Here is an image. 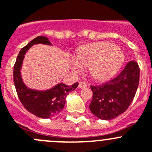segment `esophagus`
I'll list each match as a JSON object with an SVG mask.
<instances>
[{"instance_id": "34e87169", "label": "esophagus", "mask_w": 152, "mask_h": 152, "mask_svg": "<svg viewBox=\"0 0 152 152\" xmlns=\"http://www.w3.org/2000/svg\"><path fill=\"white\" fill-rule=\"evenodd\" d=\"M86 86H87V85H86V83H85V82H80L79 83V85H78V88H80V89H83V88H86Z\"/></svg>"}]
</instances>
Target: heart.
Here are the masks:
<instances>
[{"mask_svg": "<svg viewBox=\"0 0 152 152\" xmlns=\"http://www.w3.org/2000/svg\"><path fill=\"white\" fill-rule=\"evenodd\" d=\"M124 55L112 43L93 42L77 50L76 60L72 61L75 72L89 66V73L95 80L103 81L111 78L120 69Z\"/></svg>", "mask_w": 152, "mask_h": 152, "instance_id": "b5f03b06", "label": "heart"}]
</instances>
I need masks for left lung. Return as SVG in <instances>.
I'll list each match as a JSON object with an SVG mask.
<instances>
[{
	"mask_svg": "<svg viewBox=\"0 0 152 152\" xmlns=\"http://www.w3.org/2000/svg\"><path fill=\"white\" fill-rule=\"evenodd\" d=\"M140 81V67L130 61L115 77L102 84L90 86L91 112L98 118L110 120L123 113L134 99Z\"/></svg>",
	"mask_w": 152,
	"mask_h": 152,
	"instance_id": "1",
	"label": "left lung"
}]
</instances>
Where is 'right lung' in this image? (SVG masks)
Wrapping results in <instances>:
<instances>
[{
  "mask_svg": "<svg viewBox=\"0 0 152 152\" xmlns=\"http://www.w3.org/2000/svg\"><path fill=\"white\" fill-rule=\"evenodd\" d=\"M36 44L51 45L47 37H37L21 49L14 65V84L18 99L27 111L39 118H48L57 115L63 109L66 96L69 92L77 87L78 83L77 82L72 86L60 83L51 89L45 91L34 90L27 88L21 78V66L27 50Z\"/></svg>",
  "mask_w": 152,
  "mask_h": 152,
  "instance_id": "1",
  "label": "right lung"
}]
</instances>
